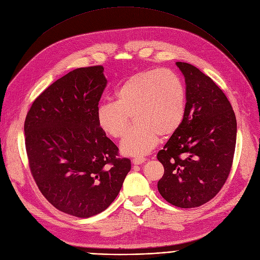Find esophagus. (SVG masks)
<instances>
[{"label":"esophagus","instance_id":"esophagus-1","mask_svg":"<svg viewBox=\"0 0 260 260\" xmlns=\"http://www.w3.org/2000/svg\"><path fill=\"white\" fill-rule=\"evenodd\" d=\"M145 162V157H134L133 159H132V163L134 164V165H141V164H143Z\"/></svg>","mask_w":260,"mask_h":260}]
</instances>
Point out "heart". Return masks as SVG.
Instances as JSON below:
<instances>
[{
    "label": "heart",
    "mask_w": 260,
    "mask_h": 260,
    "mask_svg": "<svg viewBox=\"0 0 260 260\" xmlns=\"http://www.w3.org/2000/svg\"><path fill=\"white\" fill-rule=\"evenodd\" d=\"M186 91L181 78L170 70L139 72L115 91V103H102L96 110L100 128L112 139L126 134L130 116L137 123L120 143V150L130 156H143L157 145L159 135L169 137L186 115Z\"/></svg>",
    "instance_id": "b5f03b06"
}]
</instances>
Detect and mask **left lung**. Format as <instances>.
Listing matches in <instances>:
<instances>
[{
	"label": "left lung",
	"mask_w": 260,
	"mask_h": 260,
	"mask_svg": "<svg viewBox=\"0 0 260 260\" xmlns=\"http://www.w3.org/2000/svg\"><path fill=\"white\" fill-rule=\"evenodd\" d=\"M186 83V115L157 159L164 175L157 189L170 204L191 208L212 200L232 168L237 121L219 86L199 69L176 62Z\"/></svg>",
	"instance_id": "1"
}]
</instances>
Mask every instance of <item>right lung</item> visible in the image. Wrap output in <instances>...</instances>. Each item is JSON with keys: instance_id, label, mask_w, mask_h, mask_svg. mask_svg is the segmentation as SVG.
I'll list each match as a JSON object with an SVG mask.
<instances>
[{"instance_id": "add662e5", "label": "right lung", "mask_w": 260, "mask_h": 260, "mask_svg": "<svg viewBox=\"0 0 260 260\" xmlns=\"http://www.w3.org/2000/svg\"><path fill=\"white\" fill-rule=\"evenodd\" d=\"M104 67L76 69L32 103L24 122L31 175L46 200L78 218L104 212L131 169L96 120Z\"/></svg>"}]
</instances>
